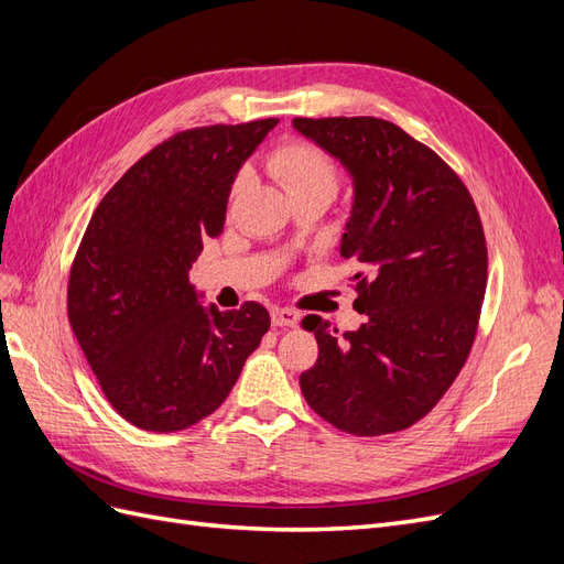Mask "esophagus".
Wrapping results in <instances>:
<instances>
[{
	"instance_id": "34e87169",
	"label": "esophagus",
	"mask_w": 564,
	"mask_h": 564,
	"mask_svg": "<svg viewBox=\"0 0 564 564\" xmlns=\"http://www.w3.org/2000/svg\"><path fill=\"white\" fill-rule=\"evenodd\" d=\"M299 322H301V313H296L292 308L272 311V324H275V327H296Z\"/></svg>"
}]
</instances>
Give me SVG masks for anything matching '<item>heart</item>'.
<instances>
[{"mask_svg":"<svg viewBox=\"0 0 564 564\" xmlns=\"http://www.w3.org/2000/svg\"><path fill=\"white\" fill-rule=\"evenodd\" d=\"M268 172L275 176L284 191L299 195H327L334 199L340 183V166L322 148L303 141H289L270 152Z\"/></svg>","mask_w":564,"mask_h":564,"instance_id":"obj_1","label":"heart"}]
</instances>
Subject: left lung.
<instances>
[{
  "label": "left lung",
  "mask_w": 564,
  "mask_h": 564,
  "mask_svg": "<svg viewBox=\"0 0 564 564\" xmlns=\"http://www.w3.org/2000/svg\"><path fill=\"white\" fill-rule=\"evenodd\" d=\"M294 127L355 181L340 256L357 259L352 308L336 336L317 315V362L301 373L315 414L350 435L421 421L464 369L487 289V242L466 183L435 150L379 117H296Z\"/></svg>",
  "instance_id": "left-lung-1"
}]
</instances>
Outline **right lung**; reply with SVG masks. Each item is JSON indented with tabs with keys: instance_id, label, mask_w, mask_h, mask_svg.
Returning <instances> with one entry per match:
<instances>
[{
	"instance_id": "obj_1",
	"label": "right lung",
	"mask_w": 564,
	"mask_h": 564,
	"mask_svg": "<svg viewBox=\"0 0 564 564\" xmlns=\"http://www.w3.org/2000/svg\"><path fill=\"white\" fill-rule=\"evenodd\" d=\"M275 117L185 129L96 207L67 280V319L119 416L185 431L224 404L270 327L261 303L202 308L187 280L226 224L230 185Z\"/></svg>"
}]
</instances>
